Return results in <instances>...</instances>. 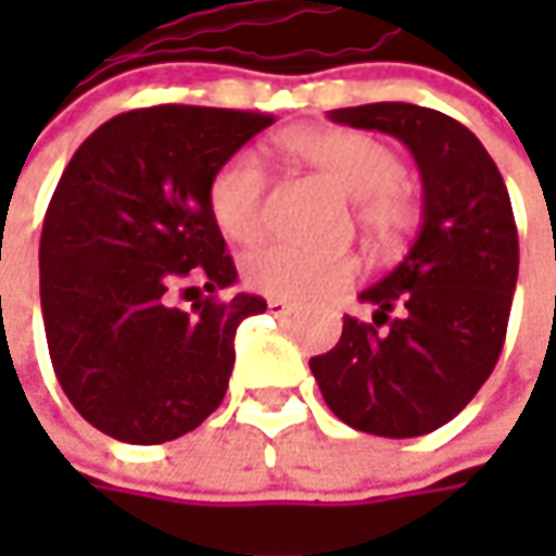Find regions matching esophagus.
I'll use <instances>...</instances> for the list:
<instances>
[{
	"mask_svg": "<svg viewBox=\"0 0 556 556\" xmlns=\"http://www.w3.org/2000/svg\"><path fill=\"white\" fill-rule=\"evenodd\" d=\"M293 309H296V306L288 303V300H268V312H271L275 318H285V315H290Z\"/></svg>",
	"mask_w": 556,
	"mask_h": 556,
	"instance_id": "34e87169",
	"label": "esophagus"
}]
</instances>
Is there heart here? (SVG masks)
Returning <instances> with one entry per match:
<instances>
[{"label": "heart", "mask_w": 556, "mask_h": 556, "mask_svg": "<svg viewBox=\"0 0 556 556\" xmlns=\"http://www.w3.org/2000/svg\"><path fill=\"white\" fill-rule=\"evenodd\" d=\"M278 144L358 201V223L380 247H399L415 231L417 203L402 185L405 163L387 141L353 129H290ZM206 206L228 241H260L266 228V166L260 154H231L206 185ZM355 271L358 263L350 253L296 244H268L244 263L247 285L275 300H325L346 288Z\"/></svg>", "instance_id": "heart-1"}]
</instances>
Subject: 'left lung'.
I'll return each mask as SVG.
<instances>
[{
  "label": "left lung",
  "instance_id": "obj_1",
  "mask_svg": "<svg viewBox=\"0 0 556 556\" xmlns=\"http://www.w3.org/2000/svg\"><path fill=\"white\" fill-rule=\"evenodd\" d=\"M328 119L387 132L412 151L424 223L405 260L358 293L377 306L374 325L346 315L340 343L309 368L343 424L424 437L480 393L502 355L520 268L510 198L482 141L433 108L377 101Z\"/></svg>",
  "mask_w": 556,
  "mask_h": 556
}]
</instances>
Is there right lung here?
Listing matches in <instances>:
<instances>
[{
	"instance_id": "add662e5",
	"label": "right lung",
	"mask_w": 556,
	"mask_h": 556,
	"mask_svg": "<svg viewBox=\"0 0 556 556\" xmlns=\"http://www.w3.org/2000/svg\"><path fill=\"white\" fill-rule=\"evenodd\" d=\"M271 123L157 104L101 123L67 163L42 223L39 303L58 383L101 433L161 445L219 408L238 325L266 300H216L238 271L206 185ZM188 280L211 296L185 313L172 290Z\"/></svg>"
}]
</instances>
